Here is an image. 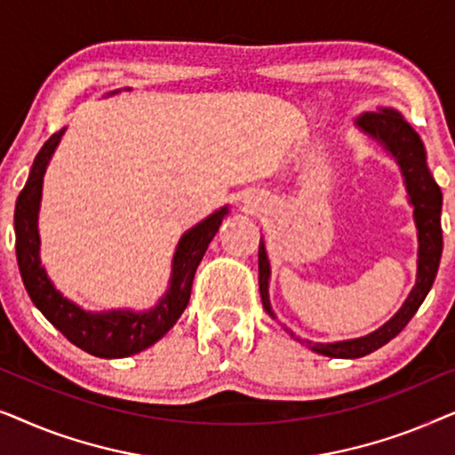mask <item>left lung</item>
Here are the masks:
<instances>
[{
  "label": "left lung",
  "mask_w": 455,
  "mask_h": 455,
  "mask_svg": "<svg viewBox=\"0 0 455 455\" xmlns=\"http://www.w3.org/2000/svg\"><path fill=\"white\" fill-rule=\"evenodd\" d=\"M358 126L364 132H369L372 139L383 142V147L394 155L402 167L410 203L414 204L416 228H419V273H416L414 290L410 291L408 300L397 310L394 319L379 327L377 331L366 335V338L338 341V344H313V341L298 338L310 350L329 358H363L394 339L408 325L416 310L420 308V304L425 302L428 290L433 288L435 275H437L439 269L441 251H443V235H441V204H443V196H441V188L435 184L433 176L428 173L427 153L420 136L414 132V128L395 109L366 111L358 117ZM259 290L265 310L275 319L269 304V260H267L263 240L259 244Z\"/></svg>",
  "instance_id": "1"
}]
</instances>
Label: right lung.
<instances>
[{"instance_id":"obj_1","label":"right lung","mask_w":455,"mask_h":455,"mask_svg":"<svg viewBox=\"0 0 455 455\" xmlns=\"http://www.w3.org/2000/svg\"><path fill=\"white\" fill-rule=\"evenodd\" d=\"M64 130L55 132L41 147L35 164L30 167L28 182L16 201L14 228H16V259L20 275L30 300L45 315L55 329H60L74 346L99 358H126L139 354L145 347L164 338L188 307L192 279L196 267L204 257L209 242L213 240L221 226L228 207L215 211L213 215L186 232L180 240L173 257L172 282L167 294L157 307L148 313H130V310H111V313H86L76 304L66 300L53 283L47 279L39 260V232H36V213L41 203L43 173L58 147Z\"/></svg>"}]
</instances>
